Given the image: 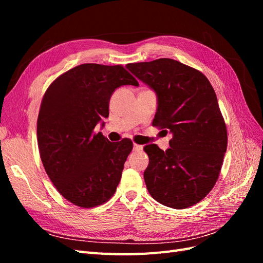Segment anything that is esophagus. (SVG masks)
<instances>
[{
	"instance_id": "34e87169",
	"label": "esophagus",
	"mask_w": 263,
	"mask_h": 263,
	"mask_svg": "<svg viewBox=\"0 0 263 263\" xmlns=\"http://www.w3.org/2000/svg\"><path fill=\"white\" fill-rule=\"evenodd\" d=\"M134 150L135 151H140V150H142V146L141 145H137V144H134Z\"/></svg>"
}]
</instances>
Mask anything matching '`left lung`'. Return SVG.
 I'll return each mask as SVG.
<instances>
[{
  "mask_svg": "<svg viewBox=\"0 0 263 263\" xmlns=\"http://www.w3.org/2000/svg\"><path fill=\"white\" fill-rule=\"evenodd\" d=\"M126 68L157 94L153 125L171 134L163 151L146 145V186L157 202L182 210L197 204L216 183L227 149V129L209 79L183 63L161 58Z\"/></svg>",
  "mask_w": 263,
  "mask_h": 263,
  "instance_id": "obj_1",
  "label": "left lung"
}]
</instances>
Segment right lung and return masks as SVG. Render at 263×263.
<instances>
[{
  "instance_id": "right-lung-1",
  "label": "right lung",
  "mask_w": 263,
  "mask_h": 263,
  "mask_svg": "<svg viewBox=\"0 0 263 263\" xmlns=\"http://www.w3.org/2000/svg\"><path fill=\"white\" fill-rule=\"evenodd\" d=\"M122 85L138 86L124 67L83 63L55 79L43 98L37 140L44 168L58 192L80 208L113 196L133 149L130 139L110 142L94 133Z\"/></svg>"
}]
</instances>
